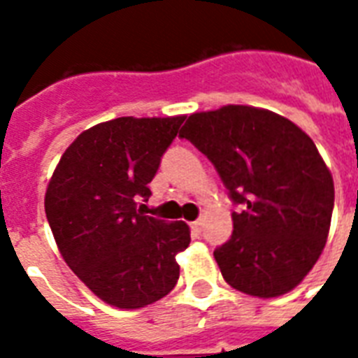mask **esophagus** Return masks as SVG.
Instances as JSON below:
<instances>
[{"label":"esophagus","instance_id":"esophagus-1","mask_svg":"<svg viewBox=\"0 0 358 358\" xmlns=\"http://www.w3.org/2000/svg\"><path fill=\"white\" fill-rule=\"evenodd\" d=\"M191 230H193V232H196V234L201 232V230H202V221H201V219H199V221H193V223H191Z\"/></svg>","mask_w":358,"mask_h":358}]
</instances>
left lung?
I'll use <instances>...</instances> for the list:
<instances>
[{"label":"left lung","instance_id":"8db88e82","mask_svg":"<svg viewBox=\"0 0 358 358\" xmlns=\"http://www.w3.org/2000/svg\"><path fill=\"white\" fill-rule=\"evenodd\" d=\"M180 137L213 163L239 206L232 236L213 250L224 280L256 297L288 294L322 255L334 208L333 176L314 141L249 106L193 113Z\"/></svg>","mask_w":358,"mask_h":358}]
</instances>
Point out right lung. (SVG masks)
<instances>
[{"instance_id":"right-lung-1","label":"right lung","mask_w":358,"mask_h":358,"mask_svg":"<svg viewBox=\"0 0 358 358\" xmlns=\"http://www.w3.org/2000/svg\"><path fill=\"white\" fill-rule=\"evenodd\" d=\"M185 117H120L92 126L64 150L44 208L64 262L108 305L143 308L176 286V255L191 241L184 221L137 210L152 195L162 156Z\"/></svg>"}]
</instances>
